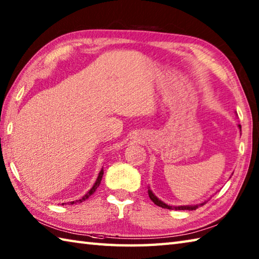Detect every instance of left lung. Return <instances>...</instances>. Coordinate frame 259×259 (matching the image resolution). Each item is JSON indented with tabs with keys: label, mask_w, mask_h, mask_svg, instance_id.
Returning a JSON list of instances; mask_svg holds the SVG:
<instances>
[{
	"label": "left lung",
	"mask_w": 259,
	"mask_h": 259,
	"mask_svg": "<svg viewBox=\"0 0 259 259\" xmlns=\"http://www.w3.org/2000/svg\"><path fill=\"white\" fill-rule=\"evenodd\" d=\"M239 126V128L241 130V125H238ZM149 196H150V198H151V201H152L155 205H158V206H160V207H163V208H168V209H188V211H193V209H196L198 206H202V205H204V204H205V202L204 203H202V204H198V205H190V206H170V205H167V204L165 203H163V202H161L160 199L157 197V196H154V194L151 192V190L149 189Z\"/></svg>",
	"instance_id": "obj_1"
}]
</instances>
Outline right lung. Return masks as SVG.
Returning <instances> with one entry per match:
<instances>
[{"instance_id": "obj_1", "label": "right lung", "mask_w": 259, "mask_h": 259, "mask_svg": "<svg viewBox=\"0 0 259 259\" xmlns=\"http://www.w3.org/2000/svg\"><path fill=\"white\" fill-rule=\"evenodd\" d=\"M102 175H104V169H101L100 170V172H99V176H98V178H97V180H96V183H95V185L94 186H92V188L89 190V192H88L83 197H82L81 199H79V201H76V202H83V201H85V199L89 197V196H91L92 194H94L95 192H96V189L99 187V185H100V182H101V178H102ZM75 202H71V204H74ZM63 204H65V203H63Z\"/></svg>"}]
</instances>
